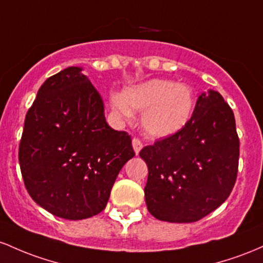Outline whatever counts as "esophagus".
<instances>
[{"instance_id": "obj_1", "label": "esophagus", "mask_w": 263, "mask_h": 263, "mask_svg": "<svg viewBox=\"0 0 263 263\" xmlns=\"http://www.w3.org/2000/svg\"><path fill=\"white\" fill-rule=\"evenodd\" d=\"M133 147H134V152H135V154H139V152L141 150V147H143V143H141V140L140 139H138V138H134V139H133Z\"/></svg>"}]
</instances>
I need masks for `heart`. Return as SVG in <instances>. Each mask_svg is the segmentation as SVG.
Instances as JSON below:
<instances>
[{"mask_svg":"<svg viewBox=\"0 0 263 263\" xmlns=\"http://www.w3.org/2000/svg\"><path fill=\"white\" fill-rule=\"evenodd\" d=\"M111 108L120 118L130 119L134 110L144 112L141 125L149 137L167 138L181 130L191 119L195 96L190 87L166 79H150L114 94Z\"/></svg>","mask_w":263,"mask_h":263,"instance_id":"1","label":"heart"}]
</instances>
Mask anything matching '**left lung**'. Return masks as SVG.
<instances>
[{
  "label": "left lung",
  "mask_w": 263,
  "mask_h": 263,
  "mask_svg": "<svg viewBox=\"0 0 263 263\" xmlns=\"http://www.w3.org/2000/svg\"><path fill=\"white\" fill-rule=\"evenodd\" d=\"M147 210L167 222H195L216 210L235 186L240 139L234 111L215 90L202 93L186 125L144 146Z\"/></svg>",
  "instance_id": "8db88e82"
}]
</instances>
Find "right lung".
I'll list each match as a JSON object with an SVG mask.
<instances>
[{
	"mask_svg": "<svg viewBox=\"0 0 263 263\" xmlns=\"http://www.w3.org/2000/svg\"><path fill=\"white\" fill-rule=\"evenodd\" d=\"M134 155L130 135L105 122L103 100L82 68H66L41 85L18 149L25 186L41 208L67 220L99 214Z\"/></svg>",
	"mask_w": 263,
	"mask_h": 263,
	"instance_id": "right-lung-1",
	"label": "right lung"
}]
</instances>
